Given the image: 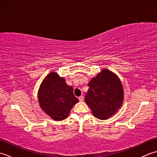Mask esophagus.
<instances>
[{
    "label": "esophagus",
    "instance_id": "1",
    "mask_svg": "<svg viewBox=\"0 0 157 157\" xmlns=\"http://www.w3.org/2000/svg\"><path fill=\"white\" fill-rule=\"evenodd\" d=\"M78 98H79V101H80V102H82L83 101H84V96H80Z\"/></svg>",
    "mask_w": 157,
    "mask_h": 157
}]
</instances>
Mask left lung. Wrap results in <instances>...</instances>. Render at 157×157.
I'll return each mask as SVG.
<instances>
[{"instance_id": "8db88e82", "label": "left lung", "mask_w": 157, "mask_h": 157, "mask_svg": "<svg viewBox=\"0 0 157 157\" xmlns=\"http://www.w3.org/2000/svg\"><path fill=\"white\" fill-rule=\"evenodd\" d=\"M85 101L96 118L110 117L121 106L123 100V86L114 73L104 69L88 84Z\"/></svg>"}]
</instances>
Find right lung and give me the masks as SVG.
I'll list each match as a JSON object with an SVG mask.
<instances>
[{
	"instance_id": "add662e5",
	"label": "right lung",
	"mask_w": 157,
	"mask_h": 157,
	"mask_svg": "<svg viewBox=\"0 0 157 157\" xmlns=\"http://www.w3.org/2000/svg\"><path fill=\"white\" fill-rule=\"evenodd\" d=\"M38 100L43 111L55 121L67 117L71 108L79 101L73 94L72 86L55 72L50 73L42 82Z\"/></svg>"
}]
</instances>
